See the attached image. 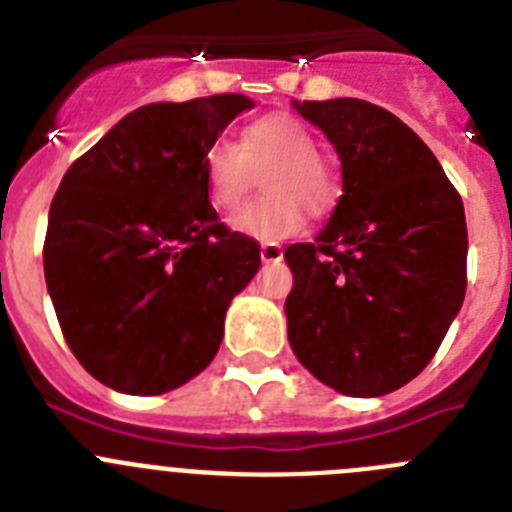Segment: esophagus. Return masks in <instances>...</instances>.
I'll use <instances>...</instances> for the list:
<instances>
[{
    "label": "esophagus",
    "instance_id": "1",
    "mask_svg": "<svg viewBox=\"0 0 512 512\" xmlns=\"http://www.w3.org/2000/svg\"><path fill=\"white\" fill-rule=\"evenodd\" d=\"M260 257L262 262H278L280 257H283V247H280L278 242H262Z\"/></svg>",
    "mask_w": 512,
    "mask_h": 512
}]
</instances>
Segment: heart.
I'll return each mask as SVG.
<instances>
[{
	"label": "heart",
	"instance_id": "obj_1",
	"mask_svg": "<svg viewBox=\"0 0 512 512\" xmlns=\"http://www.w3.org/2000/svg\"><path fill=\"white\" fill-rule=\"evenodd\" d=\"M316 135L290 114L255 119L242 140H216L204 155V181L216 209H232L250 191L255 173H262L265 201H250L232 211L229 227L255 239H285L301 232L306 206L324 214L336 199V178L321 158Z\"/></svg>",
	"mask_w": 512,
	"mask_h": 512
}]
</instances>
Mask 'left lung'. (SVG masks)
<instances>
[{"mask_svg": "<svg viewBox=\"0 0 512 512\" xmlns=\"http://www.w3.org/2000/svg\"><path fill=\"white\" fill-rule=\"evenodd\" d=\"M293 107L336 147L344 193L316 242L285 247L290 347L336 393H393L434 359L462 308V196L388 109L362 99Z\"/></svg>", "mask_w": 512, "mask_h": 512, "instance_id": "1", "label": "left lung"}]
</instances>
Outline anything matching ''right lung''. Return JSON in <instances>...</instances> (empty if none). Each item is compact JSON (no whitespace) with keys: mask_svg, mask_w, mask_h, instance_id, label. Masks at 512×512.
Here are the masks:
<instances>
[{"mask_svg":"<svg viewBox=\"0 0 512 512\" xmlns=\"http://www.w3.org/2000/svg\"><path fill=\"white\" fill-rule=\"evenodd\" d=\"M242 94L135 109L66 170L43 245L66 344L107 388L160 395L219 352L224 316L260 245L219 222L204 155Z\"/></svg>","mask_w":512,"mask_h":512,"instance_id":"1","label":"right lung"}]
</instances>
